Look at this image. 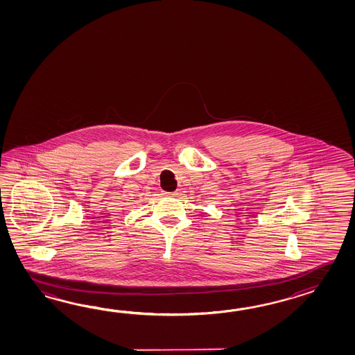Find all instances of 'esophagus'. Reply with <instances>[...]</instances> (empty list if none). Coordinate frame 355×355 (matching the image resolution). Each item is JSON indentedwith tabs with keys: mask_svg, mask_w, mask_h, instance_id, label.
I'll return each instance as SVG.
<instances>
[{
	"mask_svg": "<svg viewBox=\"0 0 355 355\" xmlns=\"http://www.w3.org/2000/svg\"><path fill=\"white\" fill-rule=\"evenodd\" d=\"M165 194H166V196H179V193H178V191H174V193H165Z\"/></svg>",
	"mask_w": 355,
	"mask_h": 355,
	"instance_id": "34e87169",
	"label": "esophagus"
}]
</instances>
